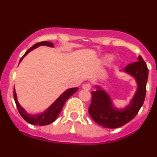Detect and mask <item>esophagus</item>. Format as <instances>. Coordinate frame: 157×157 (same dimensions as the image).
Masks as SVG:
<instances>
[{
    "label": "esophagus",
    "mask_w": 157,
    "mask_h": 157,
    "mask_svg": "<svg viewBox=\"0 0 157 157\" xmlns=\"http://www.w3.org/2000/svg\"><path fill=\"white\" fill-rule=\"evenodd\" d=\"M91 88V86L90 83H85L82 85V89L85 90H90Z\"/></svg>",
    "instance_id": "1"
}]
</instances>
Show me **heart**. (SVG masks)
<instances>
[{
	"label": "heart",
	"instance_id": "1",
	"mask_svg": "<svg viewBox=\"0 0 157 157\" xmlns=\"http://www.w3.org/2000/svg\"><path fill=\"white\" fill-rule=\"evenodd\" d=\"M111 59H112V56L108 55V56H106V57H105V62H109V61L111 60Z\"/></svg>",
	"mask_w": 157,
	"mask_h": 157
}]
</instances>
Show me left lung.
<instances>
[{"label":"left lung","instance_id":"1","mask_svg":"<svg viewBox=\"0 0 157 157\" xmlns=\"http://www.w3.org/2000/svg\"><path fill=\"white\" fill-rule=\"evenodd\" d=\"M137 60L123 68L125 72L134 77L137 83L135 95L125 109H117L113 107L109 95L100 86H96L97 90L91 92L92 97L89 113L91 117L102 127L117 128L125 125L135 117L143 105L146 94L148 69L141 56H139Z\"/></svg>","mask_w":157,"mask_h":157}]
</instances>
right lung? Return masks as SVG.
Masks as SVG:
<instances>
[{"label": "right lung", "instance_id": "add662e5", "mask_svg": "<svg viewBox=\"0 0 157 157\" xmlns=\"http://www.w3.org/2000/svg\"><path fill=\"white\" fill-rule=\"evenodd\" d=\"M39 46H50V47H53V44L51 42H48V41H43V42L37 43V44H35L33 46H32L31 48H29V49L27 50L26 53H25L23 57L21 58L20 62L23 60V57H24L29 52H31L32 50L34 49V48L38 47ZM77 90H78V88H71V89L66 90V91L63 93L56 100V101L54 102L50 107H48L44 112L36 115H31L29 114V113H26V111L23 109L22 106H21L17 100V95H16L15 89H14V99H15L16 106H17V109L18 110L20 114L21 115V117H22L27 122H29V123L34 125H46L51 124L52 122H53L56 119H57L58 115L60 114L63 107L65 102H66V100H67L70 97L72 96Z\"/></svg>", "mask_w": 157, "mask_h": 157}]
</instances>
